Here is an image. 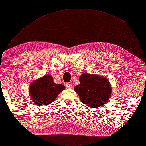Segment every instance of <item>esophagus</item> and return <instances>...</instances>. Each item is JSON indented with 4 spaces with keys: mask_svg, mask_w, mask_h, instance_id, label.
Listing matches in <instances>:
<instances>
[{
    "mask_svg": "<svg viewBox=\"0 0 146 146\" xmlns=\"http://www.w3.org/2000/svg\"><path fill=\"white\" fill-rule=\"evenodd\" d=\"M66 87L68 88H71L73 87L72 86V84H70V83H67V84H66Z\"/></svg>",
    "mask_w": 146,
    "mask_h": 146,
    "instance_id": "obj_1",
    "label": "esophagus"
}]
</instances>
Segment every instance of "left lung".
Instances as JSON below:
<instances>
[{
  "mask_svg": "<svg viewBox=\"0 0 146 146\" xmlns=\"http://www.w3.org/2000/svg\"><path fill=\"white\" fill-rule=\"evenodd\" d=\"M80 84L75 91L80 101L91 108L101 106L107 102L112 94V87L108 79L98 75L83 73L79 77Z\"/></svg>",
  "mask_w": 146,
  "mask_h": 146,
  "instance_id": "8db88e82",
  "label": "left lung"
}]
</instances>
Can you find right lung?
<instances>
[{
  "instance_id": "1",
  "label": "right lung",
  "mask_w": 146,
  "mask_h": 146,
  "mask_svg": "<svg viewBox=\"0 0 146 146\" xmlns=\"http://www.w3.org/2000/svg\"><path fill=\"white\" fill-rule=\"evenodd\" d=\"M64 89L63 84H55L51 76L47 75L32 82L29 94L34 103L43 106L53 102Z\"/></svg>"
}]
</instances>
